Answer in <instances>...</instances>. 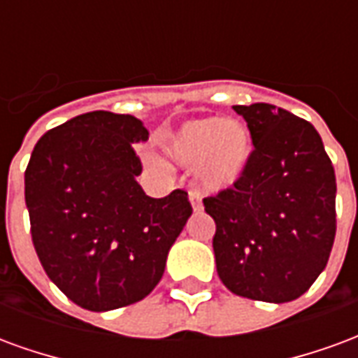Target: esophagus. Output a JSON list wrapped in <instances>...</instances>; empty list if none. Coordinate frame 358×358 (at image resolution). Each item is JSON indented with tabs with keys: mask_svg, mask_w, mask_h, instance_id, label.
Segmentation results:
<instances>
[{
	"mask_svg": "<svg viewBox=\"0 0 358 358\" xmlns=\"http://www.w3.org/2000/svg\"><path fill=\"white\" fill-rule=\"evenodd\" d=\"M187 199H189V203H192V207H194V210H201L203 209L201 197H199V194H197V192H189V195H187Z\"/></svg>",
	"mask_w": 358,
	"mask_h": 358,
	"instance_id": "esophagus-1",
	"label": "esophagus"
}]
</instances>
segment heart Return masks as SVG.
<instances>
[{"instance_id": "heart-1", "label": "heart", "mask_w": 358, "mask_h": 358, "mask_svg": "<svg viewBox=\"0 0 358 358\" xmlns=\"http://www.w3.org/2000/svg\"><path fill=\"white\" fill-rule=\"evenodd\" d=\"M253 153L251 134L238 120L194 118L157 138L163 163L193 169L203 189L218 194L230 189L248 171Z\"/></svg>"}]
</instances>
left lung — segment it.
Listing matches in <instances>:
<instances>
[{"mask_svg": "<svg viewBox=\"0 0 358 358\" xmlns=\"http://www.w3.org/2000/svg\"><path fill=\"white\" fill-rule=\"evenodd\" d=\"M255 151L230 189L203 199L213 249L236 295L287 303L307 292L336 238V174L315 126L268 103L234 105Z\"/></svg>", "mask_w": 358, "mask_h": 358, "instance_id": "left-lung-1", "label": "left lung"}]
</instances>
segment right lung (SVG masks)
Returning <instances> with one entry per match:
<instances>
[{
  "label": "right lung",
  "mask_w": 358,
  "mask_h": 358,
  "mask_svg": "<svg viewBox=\"0 0 358 358\" xmlns=\"http://www.w3.org/2000/svg\"><path fill=\"white\" fill-rule=\"evenodd\" d=\"M148 138L132 115L86 113L43 134L24 172L38 259L51 282L86 310L148 297L192 217L184 189L155 199L138 184L141 164L132 143Z\"/></svg>",
  "instance_id": "1"
}]
</instances>
